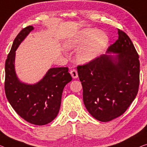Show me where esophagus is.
<instances>
[{
	"label": "esophagus",
	"instance_id": "34e87169",
	"mask_svg": "<svg viewBox=\"0 0 147 147\" xmlns=\"http://www.w3.org/2000/svg\"><path fill=\"white\" fill-rule=\"evenodd\" d=\"M70 74H71V75L72 76V77H73V78H78V73H77V71H76V69L71 70V71H70Z\"/></svg>",
	"mask_w": 147,
	"mask_h": 147
}]
</instances>
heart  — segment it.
<instances>
[{
  "label": "heart",
  "mask_w": 147,
  "mask_h": 147,
  "mask_svg": "<svg viewBox=\"0 0 147 147\" xmlns=\"http://www.w3.org/2000/svg\"><path fill=\"white\" fill-rule=\"evenodd\" d=\"M109 42L106 33L88 28L74 36L69 43V47L76 48L82 45L76 53L78 62L86 63L95 59L104 51Z\"/></svg>",
  "instance_id": "heart-1"
}]
</instances>
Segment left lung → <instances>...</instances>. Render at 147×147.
Returning a JSON list of instances; mask_svg holds the SVG:
<instances>
[{"instance_id":"1","label":"left lung","mask_w":147,"mask_h":147,"mask_svg":"<svg viewBox=\"0 0 147 147\" xmlns=\"http://www.w3.org/2000/svg\"><path fill=\"white\" fill-rule=\"evenodd\" d=\"M118 35L106 52L109 54L77 67L84 106L92 117L102 122L121 115L139 90V55L125 33L118 30Z\"/></svg>"}]
</instances>
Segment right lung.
Listing matches in <instances>:
<instances>
[{
    "label": "right lung",
    "mask_w": 147,
    "mask_h": 147,
    "mask_svg": "<svg viewBox=\"0 0 147 147\" xmlns=\"http://www.w3.org/2000/svg\"><path fill=\"white\" fill-rule=\"evenodd\" d=\"M34 28H24L13 41L5 63L4 89L8 101L22 118L30 123L43 125L51 122L59 111L63 89L72 80L68 67H55L34 84L21 82L15 71L16 51Z\"/></svg>",
    "instance_id": "obj_1"
}]
</instances>
